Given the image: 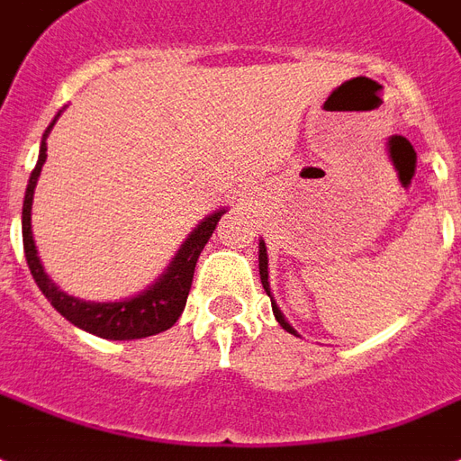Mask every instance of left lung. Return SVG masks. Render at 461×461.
<instances>
[{
    "label": "left lung",
    "mask_w": 461,
    "mask_h": 461,
    "mask_svg": "<svg viewBox=\"0 0 461 461\" xmlns=\"http://www.w3.org/2000/svg\"><path fill=\"white\" fill-rule=\"evenodd\" d=\"M259 279H262V286L264 291H267V295L271 298V310H274V317H276V322L284 327V330L288 331V334H294V337H298V331L288 324V320L284 317V312L279 310V305L274 303V295H271V288H269V257H267V245H264V240H259Z\"/></svg>",
    "instance_id": "obj_1"
}]
</instances>
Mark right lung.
Returning a JSON list of instances; mask_svg holds the SVG:
<instances>
[{
    "instance_id": "add662e5",
    "label": "right lung",
    "mask_w": 461,
    "mask_h": 461,
    "mask_svg": "<svg viewBox=\"0 0 461 461\" xmlns=\"http://www.w3.org/2000/svg\"><path fill=\"white\" fill-rule=\"evenodd\" d=\"M59 117V113H57ZM57 117L50 122V127L42 134L41 153H38V163H35L31 180H28L26 197H23V213H21V230H23V252H26L28 269L33 274L35 284L42 291V295L48 298L50 305L64 317L69 320L74 327L95 334L101 339H110V341H130V339H144L160 334V331L170 330L177 317L185 310L187 295L192 288V276H194V267L202 255V249L212 238L213 228L219 226L221 216L226 213V209L209 213L202 223H199L187 240L182 242L177 255L173 257V262L167 264V269L160 274L158 279L153 281L151 286L144 288L141 294L122 298V301H84V298H74V295L64 294L62 288L57 286L55 281L50 279L48 271L42 267L38 249H35L33 228H31V209H33V194L38 177H41L42 163L48 158V139L50 130L55 127Z\"/></svg>"
}]
</instances>
